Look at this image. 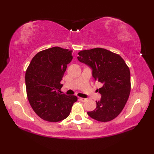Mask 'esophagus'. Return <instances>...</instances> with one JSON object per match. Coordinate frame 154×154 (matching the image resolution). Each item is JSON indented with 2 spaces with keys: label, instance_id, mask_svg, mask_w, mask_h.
<instances>
[{
  "label": "esophagus",
  "instance_id": "esophagus-1",
  "mask_svg": "<svg viewBox=\"0 0 154 154\" xmlns=\"http://www.w3.org/2000/svg\"><path fill=\"white\" fill-rule=\"evenodd\" d=\"M79 100L81 101V102H85L87 99H85V98H79Z\"/></svg>",
  "mask_w": 154,
  "mask_h": 154
}]
</instances>
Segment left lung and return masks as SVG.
<instances>
[{"label":"left lung","instance_id":"obj_1","mask_svg":"<svg viewBox=\"0 0 154 154\" xmlns=\"http://www.w3.org/2000/svg\"><path fill=\"white\" fill-rule=\"evenodd\" d=\"M78 55V60L91 69L94 80L103 84L99 89L100 100L96 101V109L87 114L100 122L113 120L122 110L130 95L128 67L119 55L103 48L83 50Z\"/></svg>","mask_w":154,"mask_h":154}]
</instances>
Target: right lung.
<instances>
[{
    "instance_id": "add662e5",
    "label": "right lung",
    "mask_w": 154,
    "mask_h": 154,
    "mask_svg": "<svg viewBox=\"0 0 154 154\" xmlns=\"http://www.w3.org/2000/svg\"><path fill=\"white\" fill-rule=\"evenodd\" d=\"M72 50L53 47L41 51L32 58L26 71L28 99L34 112L41 119L55 122L69 115L77 100L74 95L62 93L61 81L71 61Z\"/></svg>"
}]
</instances>
